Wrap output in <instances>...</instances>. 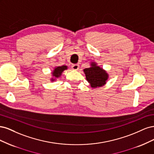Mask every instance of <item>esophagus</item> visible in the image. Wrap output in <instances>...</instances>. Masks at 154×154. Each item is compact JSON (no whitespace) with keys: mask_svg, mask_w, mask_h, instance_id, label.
<instances>
[{"mask_svg":"<svg viewBox=\"0 0 154 154\" xmlns=\"http://www.w3.org/2000/svg\"><path fill=\"white\" fill-rule=\"evenodd\" d=\"M79 67H80V66H79L78 64H73L72 66V68L74 71H77L78 69H79Z\"/></svg>","mask_w":154,"mask_h":154,"instance_id":"34e87169","label":"esophagus"}]
</instances>
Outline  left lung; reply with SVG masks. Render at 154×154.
Here are the masks:
<instances>
[{
	"instance_id": "obj_1",
	"label": "left lung",
	"mask_w": 154,
	"mask_h": 154,
	"mask_svg": "<svg viewBox=\"0 0 154 154\" xmlns=\"http://www.w3.org/2000/svg\"><path fill=\"white\" fill-rule=\"evenodd\" d=\"M91 66V67L83 70L87 82L92 88L103 86L108 80L109 74L105 70L97 66L95 62H92Z\"/></svg>"
}]
</instances>
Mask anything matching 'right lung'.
Returning a JSON list of instances; mask_svg holds the SVG:
<instances>
[{"label":"right lung","instance_id":"obj_1","mask_svg":"<svg viewBox=\"0 0 154 154\" xmlns=\"http://www.w3.org/2000/svg\"><path fill=\"white\" fill-rule=\"evenodd\" d=\"M66 69H67V66H66L56 67L52 72L53 78H51V81L53 82L55 80L56 78H58L61 76L62 73L63 72V71Z\"/></svg>","mask_w":154,"mask_h":154}]
</instances>
